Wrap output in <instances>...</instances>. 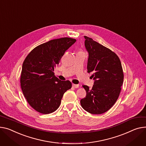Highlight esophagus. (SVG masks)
<instances>
[{
    "label": "esophagus",
    "mask_w": 146,
    "mask_h": 146,
    "mask_svg": "<svg viewBox=\"0 0 146 146\" xmlns=\"http://www.w3.org/2000/svg\"><path fill=\"white\" fill-rule=\"evenodd\" d=\"M72 87H73L74 88H78V87H79V84H72Z\"/></svg>",
    "instance_id": "1"
}]
</instances>
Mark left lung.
Returning <instances> with one entry per match:
<instances>
[{
    "label": "left lung",
    "instance_id": "obj_1",
    "mask_svg": "<svg viewBox=\"0 0 146 146\" xmlns=\"http://www.w3.org/2000/svg\"><path fill=\"white\" fill-rule=\"evenodd\" d=\"M84 46L89 53L87 72L92 74V89L84 85L86 96L81 99L82 108L91 114L108 111L117 101L123 85L124 74L119 57L92 38L84 36Z\"/></svg>",
    "mask_w": 146,
    "mask_h": 146
}]
</instances>
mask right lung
<instances>
[{"instance_id": "obj_1", "label": "right lung", "mask_w": 146, "mask_h": 146, "mask_svg": "<svg viewBox=\"0 0 146 146\" xmlns=\"http://www.w3.org/2000/svg\"><path fill=\"white\" fill-rule=\"evenodd\" d=\"M76 40L70 37L57 38L35 47L22 65L21 86L28 103L42 114L56 111L64 93L72 87L69 81H61L54 76V69L65 52Z\"/></svg>"}]
</instances>
